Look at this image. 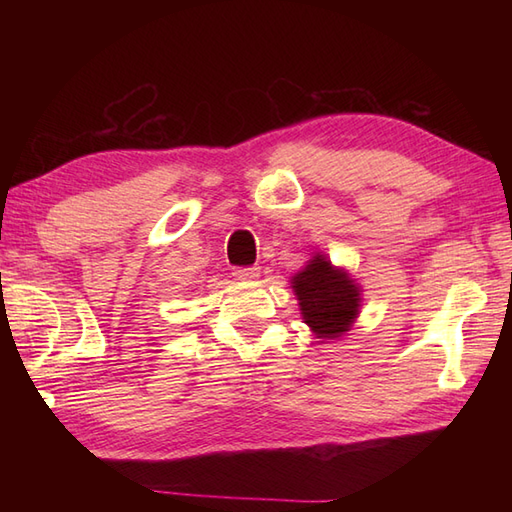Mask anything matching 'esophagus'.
Returning <instances> with one entry per match:
<instances>
[{"label": "esophagus", "instance_id": "obj_1", "mask_svg": "<svg viewBox=\"0 0 512 512\" xmlns=\"http://www.w3.org/2000/svg\"><path fill=\"white\" fill-rule=\"evenodd\" d=\"M237 277V280H256V277L260 275V269L258 267H239L235 269V273H232Z\"/></svg>", "mask_w": 512, "mask_h": 512}]
</instances>
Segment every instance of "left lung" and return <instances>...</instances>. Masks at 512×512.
I'll list each match as a JSON object with an SVG mask.
<instances>
[{"instance_id":"obj_1","label":"left lung","mask_w":512,"mask_h":512,"mask_svg":"<svg viewBox=\"0 0 512 512\" xmlns=\"http://www.w3.org/2000/svg\"><path fill=\"white\" fill-rule=\"evenodd\" d=\"M290 284L303 320L316 337L335 339L350 331L359 316L361 290L344 269L333 267L324 254H316Z\"/></svg>"}]
</instances>
